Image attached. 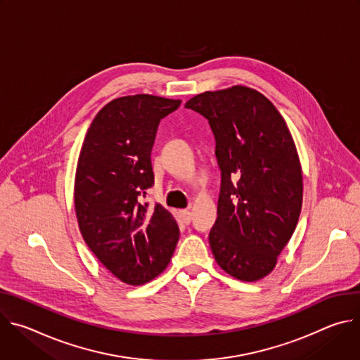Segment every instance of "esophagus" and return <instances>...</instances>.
Instances as JSON below:
<instances>
[{"mask_svg": "<svg viewBox=\"0 0 360 360\" xmlns=\"http://www.w3.org/2000/svg\"><path fill=\"white\" fill-rule=\"evenodd\" d=\"M179 217H181V219H182L186 225L191 222V212H189V211H186V210L179 211Z\"/></svg>", "mask_w": 360, "mask_h": 360, "instance_id": "1", "label": "esophagus"}]
</instances>
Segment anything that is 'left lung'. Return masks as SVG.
Listing matches in <instances>:
<instances>
[{
	"label": "left lung",
	"mask_w": 360,
	"mask_h": 360,
	"mask_svg": "<svg viewBox=\"0 0 360 360\" xmlns=\"http://www.w3.org/2000/svg\"><path fill=\"white\" fill-rule=\"evenodd\" d=\"M185 107L210 121L217 139L222 184L210 233L215 261L242 282L259 281L275 269L302 210L292 134L272 102L245 85L198 94Z\"/></svg>",
	"instance_id": "left-lung-1"
}]
</instances>
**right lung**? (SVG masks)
<instances>
[{"mask_svg":"<svg viewBox=\"0 0 360 360\" xmlns=\"http://www.w3.org/2000/svg\"><path fill=\"white\" fill-rule=\"evenodd\" d=\"M181 99L136 94L112 99L91 122L78 157L74 203L81 235L114 276L143 285L168 266L179 228L161 203H141L153 185L150 150L160 121Z\"/></svg>","mask_w":360,"mask_h":360,"instance_id":"obj_1","label":"right lung"}]
</instances>
